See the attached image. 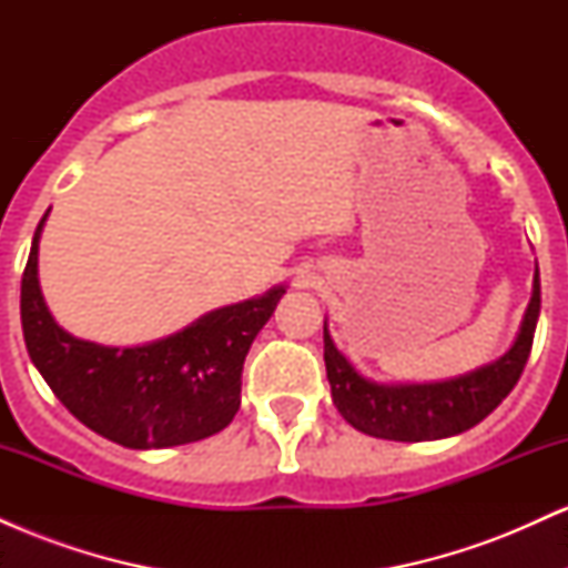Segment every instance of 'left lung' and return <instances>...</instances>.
Masks as SVG:
<instances>
[{
    "instance_id": "obj_1",
    "label": "left lung",
    "mask_w": 568,
    "mask_h": 568,
    "mask_svg": "<svg viewBox=\"0 0 568 568\" xmlns=\"http://www.w3.org/2000/svg\"><path fill=\"white\" fill-rule=\"evenodd\" d=\"M539 272L524 325L505 357L473 374L438 384H376L349 366L323 328V357L338 414L361 433L384 440H438L484 422L510 395L531 355L539 317Z\"/></svg>"
}]
</instances>
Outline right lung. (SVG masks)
Instances as JSON below:
<instances>
[{
	"instance_id": "right-lung-1",
	"label": "right lung",
	"mask_w": 568,
	"mask_h": 568,
	"mask_svg": "<svg viewBox=\"0 0 568 568\" xmlns=\"http://www.w3.org/2000/svg\"><path fill=\"white\" fill-rule=\"evenodd\" d=\"M44 216L21 280V325L31 363L58 400L84 427L125 448H168L221 433L237 414L245 355L283 285L207 312L146 347H101L67 334L44 306L37 280Z\"/></svg>"
}]
</instances>
